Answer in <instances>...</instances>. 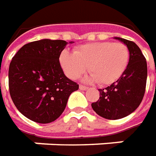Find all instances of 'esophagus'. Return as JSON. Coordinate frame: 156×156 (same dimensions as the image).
<instances>
[{
  "mask_svg": "<svg viewBox=\"0 0 156 156\" xmlns=\"http://www.w3.org/2000/svg\"><path fill=\"white\" fill-rule=\"evenodd\" d=\"M79 89L82 90H86L88 89V87H87V86H84L83 84H80V85H79Z\"/></svg>",
  "mask_w": 156,
  "mask_h": 156,
  "instance_id": "1",
  "label": "esophagus"
}]
</instances>
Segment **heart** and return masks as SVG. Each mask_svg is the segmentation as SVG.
<instances>
[{"mask_svg":"<svg viewBox=\"0 0 156 156\" xmlns=\"http://www.w3.org/2000/svg\"><path fill=\"white\" fill-rule=\"evenodd\" d=\"M129 60V51L121 42L102 41L77 47L74 52L65 50L59 62L68 78L77 79L88 69L90 80L102 85L115 82L125 72Z\"/></svg>","mask_w":156,"mask_h":156,"instance_id":"b5f03b06","label":"heart"}]
</instances>
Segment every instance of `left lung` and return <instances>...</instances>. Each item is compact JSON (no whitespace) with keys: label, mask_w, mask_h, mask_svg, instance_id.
I'll return each instance as SVG.
<instances>
[{"label":"left lung","mask_w":156,"mask_h":156,"mask_svg":"<svg viewBox=\"0 0 156 156\" xmlns=\"http://www.w3.org/2000/svg\"><path fill=\"white\" fill-rule=\"evenodd\" d=\"M115 39L126 45L129 51L128 66L119 79L98 90L99 99L91 104L98 115L110 120L121 119L136 110L145 93L148 75L146 58L136 44L119 37Z\"/></svg>","instance_id":"obj_1"}]
</instances>
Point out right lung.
<instances>
[{"label": "right lung", "mask_w": 156, "mask_h": 156, "mask_svg": "<svg viewBox=\"0 0 156 156\" xmlns=\"http://www.w3.org/2000/svg\"><path fill=\"white\" fill-rule=\"evenodd\" d=\"M72 43V42H71ZM67 42L44 39L22 46L8 70L9 93L20 112L32 121L58 118L78 84L64 74L59 56Z\"/></svg>", "instance_id": "1"}]
</instances>
